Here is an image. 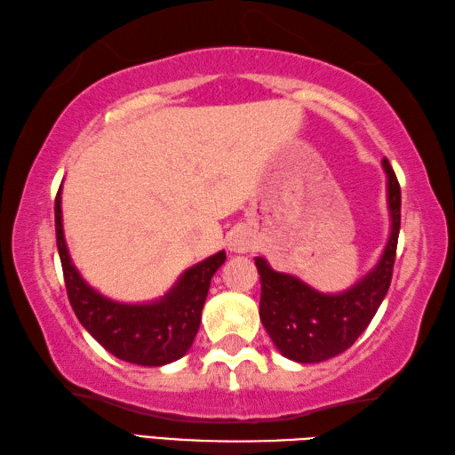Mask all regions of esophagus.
<instances>
[{
	"label": "esophagus",
	"mask_w": 455,
	"mask_h": 455,
	"mask_svg": "<svg viewBox=\"0 0 455 455\" xmlns=\"http://www.w3.org/2000/svg\"><path fill=\"white\" fill-rule=\"evenodd\" d=\"M228 249L233 252H249L255 249V238L249 230H236L228 238Z\"/></svg>",
	"instance_id": "1"
}]
</instances>
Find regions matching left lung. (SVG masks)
Instances as JSON below:
<instances>
[{"instance_id":"left-lung-1","label":"left lung","mask_w":455,"mask_h":455,"mask_svg":"<svg viewBox=\"0 0 455 455\" xmlns=\"http://www.w3.org/2000/svg\"><path fill=\"white\" fill-rule=\"evenodd\" d=\"M381 164L387 174L389 241L379 263L353 287L327 295L297 276L273 271L265 259H255L260 275V321L281 355L297 363H319L349 349L387 295L402 225V188L389 160L383 158Z\"/></svg>"}]
</instances>
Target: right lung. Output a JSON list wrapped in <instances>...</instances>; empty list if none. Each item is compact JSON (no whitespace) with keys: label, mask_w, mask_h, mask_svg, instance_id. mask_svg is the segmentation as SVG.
<instances>
[{"label":"right lung","mask_w":455,"mask_h":455,"mask_svg":"<svg viewBox=\"0 0 455 455\" xmlns=\"http://www.w3.org/2000/svg\"><path fill=\"white\" fill-rule=\"evenodd\" d=\"M53 212L68 299L88 333L114 357L128 363L160 367L180 359L195 341L211 279L227 260L225 251L187 268L174 287L158 301L142 305L118 303L100 295L76 271L61 227V187Z\"/></svg>","instance_id":"add662e5"}]
</instances>
